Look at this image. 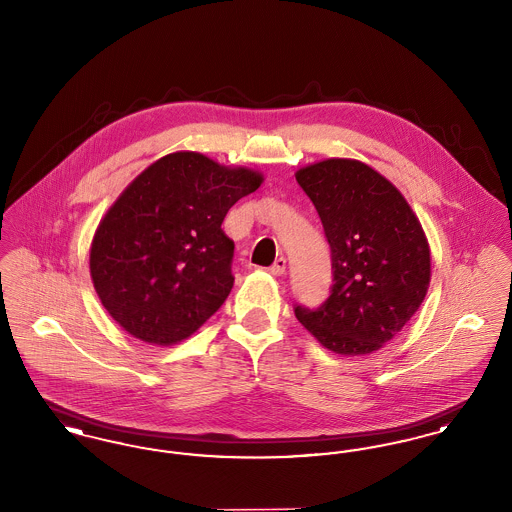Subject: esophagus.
<instances>
[{
	"instance_id": "34e87169",
	"label": "esophagus",
	"mask_w": 512,
	"mask_h": 512,
	"mask_svg": "<svg viewBox=\"0 0 512 512\" xmlns=\"http://www.w3.org/2000/svg\"><path fill=\"white\" fill-rule=\"evenodd\" d=\"M286 259L284 257H278L276 261H274V265L272 267L268 268L270 270V274H274V276H282L284 272H286Z\"/></svg>"
}]
</instances>
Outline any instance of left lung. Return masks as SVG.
<instances>
[{
  "label": "left lung",
  "instance_id": "1",
  "mask_svg": "<svg viewBox=\"0 0 512 512\" xmlns=\"http://www.w3.org/2000/svg\"><path fill=\"white\" fill-rule=\"evenodd\" d=\"M322 220L334 284L297 320L326 349L368 355L401 332L430 286V247L401 192L361 161L326 159L295 172Z\"/></svg>",
  "mask_w": 512,
  "mask_h": 512
}]
</instances>
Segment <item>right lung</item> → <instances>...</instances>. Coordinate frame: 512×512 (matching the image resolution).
<instances>
[{
  "label": "right lung",
  "mask_w": 512,
  "mask_h": 512,
  "mask_svg": "<svg viewBox=\"0 0 512 512\" xmlns=\"http://www.w3.org/2000/svg\"><path fill=\"white\" fill-rule=\"evenodd\" d=\"M263 174L176 151L138 174L99 222L90 274L130 336L172 345L215 315L234 286V242L220 224Z\"/></svg>",
  "instance_id": "right-lung-1"
}]
</instances>
